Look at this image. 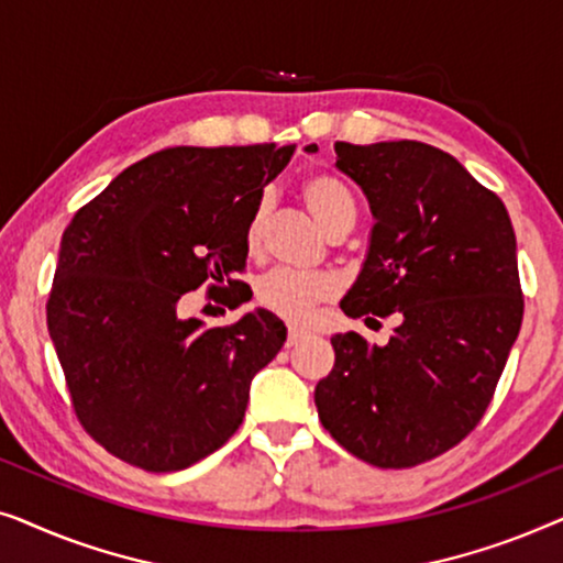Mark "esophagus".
<instances>
[{
	"instance_id": "1",
	"label": "esophagus",
	"mask_w": 563,
	"mask_h": 563,
	"mask_svg": "<svg viewBox=\"0 0 563 563\" xmlns=\"http://www.w3.org/2000/svg\"><path fill=\"white\" fill-rule=\"evenodd\" d=\"M305 335H307V330H305V328L289 325V330H287V345H295V343H299V341H302Z\"/></svg>"
}]
</instances>
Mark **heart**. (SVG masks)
Segmentation results:
<instances>
[{
    "mask_svg": "<svg viewBox=\"0 0 563 563\" xmlns=\"http://www.w3.org/2000/svg\"><path fill=\"white\" fill-rule=\"evenodd\" d=\"M302 199L312 218L320 222L322 230L330 235L341 225H351L356 220V205H353L351 191L343 187L335 176L328 174H310L302 181ZM268 202L258 199L256 207L251 210L249 225H245V245L256 249L264 233ZM338 284L328 274H307L295 272V268H274L264 279L258 282L256 297L258 302L272 310L274 314L287 320H307L312 310L322 302H330L335 297Z\"/></svg>",
    "mask_w": 563,
    "mask_h": 563,
    "instance_id": "heart-1",
    "label": "heart"
}]
</instances>
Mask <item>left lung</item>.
Instances as JSON below:
<instances>
[{"mask_svg": "<svg viewBox=\"0 0 563 563\" xmlns=\"http://www.w3.org/2000/svg\"><path fill=\"white\" fill-rule=\"evenodd\" d=\"M335 156L376 220L341 310L399 325L387 345L330 338L314 405L353 456L410 468L464 441L495 397L522 322L515 230L503 199L433 145L335 143Z\"/></svg>", "mask_w": 563, "mask_h": 563, "instance_id": "1", "label": "left lung"}]
</instances>
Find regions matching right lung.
<instances>
[{
	"label": "right lung",
	"mask_w": 563,
	"mask_h": 563,
	"mask_svg": "<svg viewBox=\"0 0 563 563\" xmlns=\"http://www.w3.org/2000/svg\"><path fill=\"white\" fill-rule=\"evenodd\" d=\"M295 145L151 153L68 222L45 312L81 428L128 464L179 472L241 428L251 379L282 351L268 310L233 325L179 318L202 284L243 305L245 225Z\"/></svg>",
	"instance_id": "add662e5"
}]
</instances>
